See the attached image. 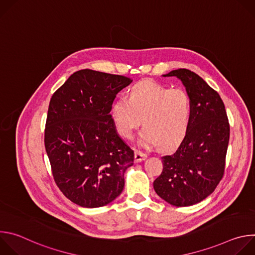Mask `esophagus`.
<instances>
[{
  "instance_id": "34e87169",
  "label": "esophagus",
  "mask_w": 255,
  "mask_h": 255,
  "mask_svg": "<svg viewBox=\"0 0 255 255\" xmlns=\"http://www.w3.org/2000/svg\"><path fill=\"white\" fill-rule=\"evenodd\" d=\"M134 158H135V162H141V161H143V160H145V159L147 158V155L145 154V153H143V152H141V151L136 150Z\"/></svg>"
}]
</instances>
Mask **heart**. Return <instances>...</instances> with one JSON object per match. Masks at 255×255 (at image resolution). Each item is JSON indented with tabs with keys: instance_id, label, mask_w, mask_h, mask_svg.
I'll return each mask as SVG.
<instances>
[{
	"instance_id": "1",
	"label": "heart",
	"mask_w": 255,
	"mask_h": 255,
	"mask_svg": "<svg viewBox=\"0 0 255 255\" xmlns=\"http://www.w3.org/2000/svg\"><path fill=\"white\" fill-rule=\"evenodd\" d=\"M192 116V101L184 90H172L152 82H141L129 98H118L111 107V117L118 132L131 138L143 119L141 143L158 144L161 149L174 147L187 134Z\"/></svg>"
}]
</instances>
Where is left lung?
Returning a JSON list of instances; mask_svg holds the SVG:
<instances>
[{
  "mask_svg": "<svg viewBox=\"0 0 255 255\" xmlns=\"http://www.w3.org/2000/svg\"><path fill=\"white\" fill-rule=\"evenodd\" d=\"M163 77L183 83L192 101V116L176 150L161 157L163 169L153 188L168 204L188 207L210 196L223 177L230 126L219 94L195 72L179 68Z\"/></svg>",
  "mask_w": 255,
  "mask_h": 255,
  "instance_id": "8db88e82",
  "label": "left lung"
}]
</instances>
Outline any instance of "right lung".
Instances as JSON below:
<instances>
[{"instance_id": "add662e5", "label": "right lung", "mask_w": 255, "mask_h": 255, "mask_svg": "<svg viewBox=\"0 0 255 255\" xmlns=\"http://www.w3.org/2000/svg\"><path fill=\"white\" fill-rule=\"evenodd\" d=\"M132 80L92 69L72 74L52 95L44 143L55 184L81 207L99 208L124 189L134 151L111 117L116 95Z\"/></svg>"}]
</instances>
